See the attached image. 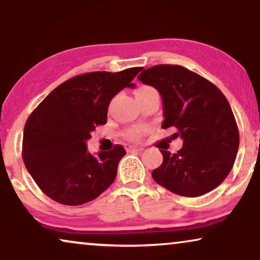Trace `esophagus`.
<instances>
[{
	"label": "esophagus",
	"mask_w": 260,
	"mask_h": 260,
	"mask_svg": "<svg viewBox=\"0 0 260 260\" xmlns=\"http://www.w3.org/2000/svg\"><path fill=\"white\" fill-rule=\"evenodd\" d=\"M126 151L128 152H141L144 151V148L141 146H136V145H126Z\"/></svg>",
	"instance_id": "1"
}]
</instances>
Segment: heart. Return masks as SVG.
<instances>
[{
  "label": "heart",
  "instance_id": "b5f03b06",
  "mask_svg": "<svg viewBox=\"0 0 260 260\" xmlns=\"http://www.w3.org/2000/svg\"><path fill=\"white\" fill-rule=\"evenodd\" d=\"M146 89H151V88L150 86H141V88L137 90L136 94H138V92H140V91H144V90H146ZM144 132H145V128H143V127H133V128H131V129L127 131L126 137L128 138V139L138 140V139H140L141 136L144 134Z\"/></svg>",
  "mask_w": 260,
  "mask_h": 260
}]
</instances>
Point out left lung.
<instances>
[{"label": "left lung", "instance_id": "8db88e82", "mask_svg": "<svg viewBox=\"0 0 260 260\" xmlns=\"http://www.w3.org/2000/svg\"><path fill=\"white\" fill-rule=\"evenodd\" d=\"M138 78L161 96V127H175L176 137L183 139L177 153L161 150L162 164L152 177L181 196L212 191L231 172L239 148L238 124L227 99L212 82L181 65H155Z\"/></svg>", "mask_w": 260, "mask_h": 260}]
</instances>
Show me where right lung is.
Instances as JSON below:
<instances>
[{"instance_id":"1","label":"right lung","mask_w":260,"mask_h":260,"mask_svg":"<svg viewBox=\"0 0 260 260\" xmlns=\"http://www.w3.org/2000/svg\"><path fill=\"white\" fill-rule=\"evenodd\" d=\"M143 68L75 76L48 94L26 121L22 159L41 191L55 202L79 206L108 189L126 154L121 145L92 155L86 140L107 122L109 103Z\"/></svg>"}]
</instances>
